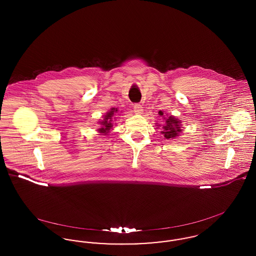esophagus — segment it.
Wrapping results in <instances>:
<instances>
[{
  "instance_id": "1",
  "label": "esophagus",
  "mask_w": 256,
  "mask_h": 256,
  "mask_svg": "<svg viewBox=\"0 0 256 256\" xmlns=\"http://www.w3.org/2000/svg\"><path fill=\"white\" fill-rule=\"evenodd\" d=\"M134 112L136 114H143V106L139 104H136L134 106Z\"/></svg>"
}]
</instances>
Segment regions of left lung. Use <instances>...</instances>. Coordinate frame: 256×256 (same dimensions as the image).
Masks as SVG:
<instances>
[{
  "label": "left lung",
  "mask_w": 256,
  "mask_h": 256,
  "mask_svg": "<svg viewBox=\"0 0 256 256\" xmlns=\"http://www.w3.org/2000/svg\"><path fill=\"white\" fill-rule=\"evenodd\" d=\"M159 115L163 118L164 124H156V126L161 128V134H163L165 139H176L182 134V121L178 118H176L172 115H167L164 116L163 111H159Z\"/></svg>",
  "instance_id": "8db88e82"
}]
</instances>
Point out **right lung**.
<instances>
[{
  "label": "right lung",
  "instance_id": "1",
  "mask_svg": "<svg viewBox=\"0 0 256 256\" xmlns=\"http://www.w3.org/2000/svg\"><path fill=\"white\" fill-rule=\"evenodd\" d=\"M119 112L118 108H110L106 115H104L102 117V120L98 121V124H100V128H98L97 132L100 135H108L110 134V130H112L113 128V120H115L116 117V114Z\"/></svg>",
  "mask_w": 256,
  "mask_h": 256
}]
</instances>
